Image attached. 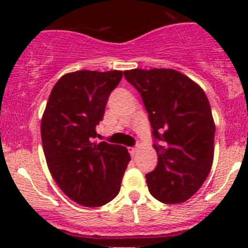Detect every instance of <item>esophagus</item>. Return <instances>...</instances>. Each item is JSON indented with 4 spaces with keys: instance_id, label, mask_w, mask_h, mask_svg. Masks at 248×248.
Here are the masks:
<instances>
[{
    "instance_id": "esophagus-1",
    "label": "esophagus",
    "mask_w": 248,
    "mask_h": 248,
    "mask_svg": "<svg viewBox=\"0 0 248 248\" xmlns=\"http://www.w3.org/2000/svg\"><path fill=\"white\" fill-rule=\"evenodd\" d=\"M127 150H128L129 155H131L132 157L136 156L137 152H138V149H137V147H134V146H129V147H127Z\"/></svg>"
}]
</instances>
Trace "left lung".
Returning <instances> with one entry per match:
<instances>
[{
  "label": "left lung",
  "instance_id": "left-lung-1",
  "mask_svg": "<svg viewBox=\"0 0 248 248\" xmlns=\"http://www.w3.org/2000/svg\"><path fill=\"white\" fill-rule=\"evenodd\" d=\"M149 114L156 168L145 175L157 201L177 204L191 198L209 175L214 159L215 124L205 92L174 69L124 72Z\"/></svg>",
  "mask_w": 248,
  "mask_h": 248
}]
</instances>
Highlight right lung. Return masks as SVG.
Returning <instances> with one entry per match:
<instances>
[{
	"label": "right lung",
	"instance_id": "1",
	"mask_svg": "<svg viewBox=\"0 0 248 248\" xmlns=\"http://www.w3.org/2000/svg\"><path fill=\"white\" fill-rule=\"evenodd\" d=\"M122 72L78 71L55 84L41 124L44 155L52 177L78 204L97 207L119 194L128 151L97 142L108 98Z\"/></svg>",
	"mask_w": 248,
	"mask_h": 248
}]
</instances>
